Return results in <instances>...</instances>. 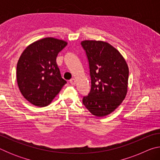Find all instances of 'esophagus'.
Here are the masks:
<instances>
[{"mask_svg": "<svg viewBox=\"0 0 160 160\" xmlns=\"http://www.w3.org/2000/svg\"><path fill=\"white\" fill-rule=\"evenodd\" d=\"M70 83L71 84V85H75V83H76V80H75V78H72V79L70 80Z\"/></svg>", "mask_w": 160, "mask_h": 160, "instance_id": "obj_1", "label": "esophagus"}]
</instances>
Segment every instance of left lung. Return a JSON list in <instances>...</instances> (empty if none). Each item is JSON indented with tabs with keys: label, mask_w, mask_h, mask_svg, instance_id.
I'll use <instances>...</instances> for the list:
<instances>
[{
	"label": "left lung",
	"mask_w": 160,
	"mask_h": 160,
	"mask_svg": "<svg viewBox=\"0 0 160 160\" xmlns=\"http://www.w3.org/2000/svg\"><path fill=\"white\" fill-rule=\"evenodd\" d=\"M81 45L86 53L91 89L82 103L93 115L102 117L113 112L125 99L128 67L119 51L109 43L85 40Z\"/></svg>",
	"instance_id": "1"
}]
</instances>
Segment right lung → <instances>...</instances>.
<instances>
[{
  "label": "right lung",
  "instance_id": "right-lung-1",
  "mask_svg": "<svg viewBox=\"0 0 160 160\" xmlns=\"http://www.w3.org/2000/svg\"><path fill=\"white\" fill-rule=\"evenodd\" d=\"M67 45L63 40L47 37L27 47L17 65V81L23 97L34 106L46 107L67 82L56 64L58 53Z\"/></svg>",
  "mask_w": 160,
  "mask_h": 160
}]
</instances>
